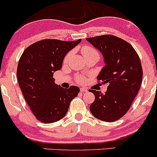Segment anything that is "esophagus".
Returning a JSON list of instances; mask_svg holds the SVG:
<instances>
[{
    "mask_svg": "<svg viewBox=\"0 0 157 157\" xmlns=\"http://www.w3.org/2000/svg\"><path fill=\"white\" fill-rule=\"evenodd\" d=\"M88 91V89L86 88H80V92L83 93V92H87Z\"/></svg>",
    "mask_w": 157,
    "mask_h": 157,
    "instance_id": "esophagus-1",
    "label": "esophagus"
}]
</instances>
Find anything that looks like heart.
<instances>
[{"mask_svg":"<svg viewBox=\"0 0 157 157\" xmlns=\"http://www.w3.org/2000/svg\"><path fill=\"white\" fill-rule=\"evenodd\" d=\"M81 52H82V56H84V58H86V57H88V56H97V57H99V53L97 52V51L96 50H94V48H92L91 47H90V46L82 47V49H81ZM70 56H71V52L68 53L67 56H66L64 60H65V61L68 60L69 57H70ZM77 81L78 82H80V83H83V82H85L84 77H82V76L77 77Z\"/></svg>","mask_w":157,"mask_h":157,"instance_id":"b5f03b06","label":"heart"}]
</instances>
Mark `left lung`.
Wrapping results in <instances>:
<instances>
[{"label":"left lung","mask_w":157,"mask_h":157,"mask_svg":"<svg viewBox=\"0 0 157 157\" xmlns=\"http://www.w3.org/2000/svg\"><path fill=\"white\" fill-rule=\"evenodd\" d=\"M86 40L102 54L105 66L97 80L108 85L104 94L89 90L95 96L90 106V113L103 121H116L127 113L140 88V60L133 47L121 38L102 35Z\"/></svg>","instance_id":"1"}]
</instances>
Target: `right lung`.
Listing matches in <instances>:
<instances>
[{"instance_id":"add662e5","label":"right lung","mask_w":157,"mask_h":157,"mask_svg":"<svg viewBox=\"0 0 157 157\" xmlns=\"http://www.w3.org/2000/svg\"><path fill=\"white\" fill-rule=\"evenodd\" d=\"M81 41L44 39L30 45L22 54L17 71L19 86L39 121L50 124L63 118L80 92L77 86L63 88L56 85L53 74L61 69L66 55Z\"/></svg>"}]
</instances>
